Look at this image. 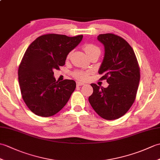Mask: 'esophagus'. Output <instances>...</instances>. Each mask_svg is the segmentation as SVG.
<instances>
[{
  "label": "esophagus",
  "mask_w": 160,
  "mask_h": 160,
  "mask_svg": "<svg viewBox=\"0 0 160 160\" xmlns=\"http://www.w3.org/2000/svg\"><path fill=\"white\" fill-rule=\"evenodd\" d=\"M76 84H77L78 87H80V86L84 85V83L81 82H76Z\"/></svg>",
  "instance_id": "obj_1"
}]
</instances>
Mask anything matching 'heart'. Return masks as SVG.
<instances>
[{
	"instance_id": "obj_1",
	"label": "heart",
	"mask_w": 160,
	"mask_h": 160,
	"mask_svg": "<svg viewBox=\"0 0 160 160\" xmlns=\"http://www.w3.org/2000/svg\"><path fill=\"white\" fill-rule=\"evenodd\" d=\"M83 49L84 50V52H85L87 54L88 56H90L91 54L96 52L100 53V49H99V47L91 43L86 44V45L83 47ZM70 56H71V53H69L67 55V58H69ZM73 76L75 78H76L77 80H79L81 81H85L88 80V78H89V73L87 72V71H74L73 73Z\"/></svg>"
}]
</instances>
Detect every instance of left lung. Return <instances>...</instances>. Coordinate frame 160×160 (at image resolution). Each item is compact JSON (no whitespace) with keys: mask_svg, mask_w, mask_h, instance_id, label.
<instances>
[{"mask_svg":"<svg viewBox=\"0 0 160 160\" xmlns=\"http://www.w3.org/2000/svg\"><path fill=\"white\" fill-rule=\"evenodd\" d=\"M103 44L104 57L99 69L107 80V88L91 84L93 92L89 101L94 111L105 120H116L130 109L136 98L140 70L133 49L122 37L113 33L98 36Z\"/></svg>","mask_w":160,"mask_h":160,"instance_id":"8db88e82","label":"left lung"}]
</instances>
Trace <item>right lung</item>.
I'll list each match as a JSON object with an SVG mask.
<instances>
[{
	"label": "right lung",
	"instance_id": "1",
	"mask_svg": "<svg viewBox=\"0 0 160 160\" xmlns=\"http://www.w3.org/2000/svg\"><path fill=\"white\" fill-rule=\"evenodd\" d=\"M82 37L48 33L38 37L26 50L18 67V82L22 99L34 114L52 116L69 101L76 82L56 81L53 70L64 65L67 55Z\"/></svg>",
	"mask_w": 160,
	"mask_h": 160
}]
</instances>
